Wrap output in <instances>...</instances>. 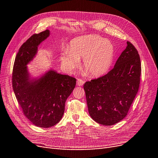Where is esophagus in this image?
<instances>
[{
  "instance_id": "1",
  "label": "esophagus",
  "mask_w": 158,
  "mask_h": 158,
  "mask_svg": "<svg viewBox=\"0 0 158 158\" xmlns=\"http://www.w3.org/2000/svg\"><path fill=\"white\" fill-rule=\"evenodd\" d=\"M84 83H85V81H84L83 80H81V79H80V78H78V79L77 80V85H78V86H81Z\"/></svg>"
}]
</instances>
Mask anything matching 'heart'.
I'll return each instance as SVG.
<instances>
[{
	"label": "heart",
	"instance_id": "1",
	"mask_svg": "<svg viewBox=\"0 0 158 158\" xmlns=\"http://www.w3.org/2000/svg\"><path fill=\"white\" fill-rule=\"evenodd\" d=\"M114 48L112 42L98 35H89L74 39L69 43V49L61 54L64 68L73 71L82 58L81 66L91 77L106 74L113 62Z\"/></svg>",
	"mask_w": 158,
	"mask_h": 158
}]
</instances>
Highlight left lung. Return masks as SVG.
<instances>
[{
	"label": "left lung",
	"instance_id": "left-lung-1",
	"mask_svg": "<svg viewBox=\"0 0 158 158\" xmlns=\"http://www.w3.org/2000/svg\"><path fill=\"white\" fill-rule=\"evenodd\" d=\"M127 44L113 69L84 85L89 113L103 125L117 123L127 116L139 89V55L132 44Z\"/></svg>",
	"mask_w": 158,
	"mask_h": 158
}]
</instances>
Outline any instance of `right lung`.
Here are the masks:
<instances>
[{"instance_id": "right-lung-1", "label": "right lung", "mask_w": 158, "mask_h": 158, "mask_svg": "<svg viewBox=\"0 0 158 158\" xmlns=\"http://www.w3.org/2000/svg\"><path fill=\"white\" fill-rule=\"evenodd\" d=\"M49 35L48 29L33 35L22 45L15 59L12 86L26 117L35 125L48 128L62 119L65 103L77 79L50 70L38 80H31L26 65L36 54L38 46Z\"/></svg>"}]
</instances>
